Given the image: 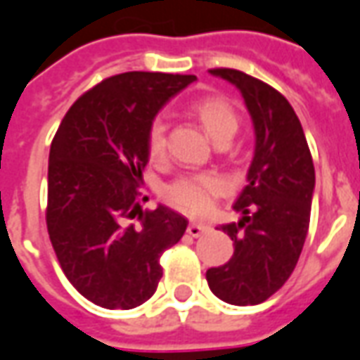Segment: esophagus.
<instances>
[{"label": "esophagus", "instance_id": "esophagus-1", "mask_svg": "<svg viewBox=\"0 0 360 360\" xmlns=\"http://www.w3.org/2000/svg\"><path fill=\"white\" fill-rule=\"evenodd\" d=\"M211 229L209 225H205V223H190L188 225V234L190 236H193V238H200L201 234H205Z\"/></svg>", "mask_w": 360, "mask_h": 360}]
</instances>
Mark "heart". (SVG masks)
Segmentation results:
<instances>
[{"mask_svg": "<svg viewBox=\"0 0 360 360\" xmlns=\"http://www.w3.org/2000/svg\"><path fill=\"white\" fill-rule=\"evenodd\" d=\"M190 110L195 118L200 120L203 129L211 135L213 141L221 139H233V135L238 129V116L234 112L233 104L223 96H201L193 101ZM147 151L151 160H162L167 153V127L165 122H153L147 139ZM225 190L223 178L217 174H186L176 178L172 184L167 186L165 198L170 205H174L180 211H186L190 215H203L213 205V198Z\"/></svg>", "mask_w": 360, "mask_h": 360, "instance_id": "obj_1", "label": "heart"}]
</instances>
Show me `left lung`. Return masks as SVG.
Instances as JSON below:
<instances>
[{
	"instance_id": "1",
	"label": "left lung",
	"mask_w": 360,
	"mask_h": 360,
	"mask_svg": "<svg viewBox=\"0 0 360 360\" xmlns=\"http://www.w3.org/2000/svg\"><path fill=\"white\" fill-rule=\"evenodd\" d=\"M240 91L254 126V157L233 209L238 223L221 225L234 242L225 266L207 269L213 295L236 307L259 304L297 266L314 195L312 155L289 101L264 81L236 70H209Z\"/></svg>"
}]
</instances>
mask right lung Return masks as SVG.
<instances>
[{
	"label": "right lung",
	"instance_id": "right-lung-1",
	"mask_svg": "<svg viewBox=\"0 0 360 360\" xmlns=\"http://www.w3.org/2000/svg\"><path fill=\"white\" fill-rule=\"evenodd\" d=\"M195 75L129 71L93 86L63 116L48 159V234L71 285L103 308L143 304L157 290L159 257L188 219L167 205L141 209L147 139L165 104ZM138 217L139 224H129Z\"/></svg>",
	"mask_w": 360,
	"mask_h": 360
}]
</instances>
